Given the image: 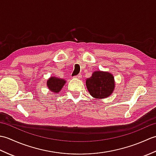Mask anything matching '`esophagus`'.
I'll return each instance as SVG.
<instances>
[{"instance_id": "34e87169", "label": "esophagus", "mask_w": 156, "mask_h": 156, "mask_svg": "<svg viewBox=\"0 0 156 156\" xmlns=\"http://www.w3.org/2000/svg\"><path fill=\"white\" fill-rule=\"evenodd\" d=\"M74 78H78V79H80L82 78V75L81 74H78L77 76H75Z\"/></svg>"}]
</instances>
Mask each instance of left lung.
<instances>
[{
    "label": "left lung",
    "instance_id": "obj_1",
    "mask_svg": "<svg viewBox=\"0 0 156 156\" xmlns=\"http://www.w3.org/2000/svg\"><path fill=\"white\" fill-rule=\"evenodd\" d=\"M86 85L92 97L101 99L107 98L112 93L115 83L111 73L96 71L91 77L87 79Z\"/></svg>",
    "mask_w": 156,
    "mask_h": 156
}]
</instances>
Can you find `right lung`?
Listing matches in <instances>:
<instances>
[{"label":"right lung","mask_w":156,"mask_h":156,"mask_svg":"<svg viewBox=\"0 0 156 156\" xmlns=\"http://www.w3.org/2000/svg\"><path fill=\"white\" fill-rule=\"evenodd\" d=\"M65 83L66 80H64V79L58 78L57 77H55V76L54 77L51 76L47 81V86L51 92L58 93V92L61 90V89L64 87Z\"/></svg>","instance_id":"right-lung-1"}]
</instances>
